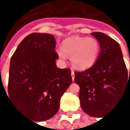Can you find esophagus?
Here are the masks:
<instances>
[{
  "mask_svg": "<svg viewBox=\"0 0 130 130\" xmlns=\"http://www.w3.org/2000/svg\"><path fill=\"white\" fill-rule=\"evenodd\" d=\"M71 74H72V80L74 81V79H75V73H74V71H73V70H72V72H71Z\"/></svg>",
  "mask_w": 130,
  "mask_h": 130,
  "instance_id": "esophagus-1",
  "label": "esophagus"
}]
</instances>
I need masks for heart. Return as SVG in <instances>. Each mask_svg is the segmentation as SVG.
<instances>
[{
    "mask_svg": "<svg viewBox=\"0 0 130 130\" xmlns=\"http://www.w3.org/2000/svg\"><path fill=\"white\" fill-rule=\"evenodd\" d=\"M100 50L99 41L94 38L74 36L64 40L58 50L60 58L69 56L72 64L76 69H85L95 62Z\"/></svg>",
    "mask_w": 130,
    "mask_h": 130,
    "instance_id": "heart-1",
    "label": "heart"
}]
</instances>
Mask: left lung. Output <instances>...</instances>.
<instances>
[{
    "label": "left lung",
    "mask_w": 130,
    "mask_h": 130,
    "mask_svg": "<svg viewBox=\"0 0 130 130\" xmlns=\"http://www.w3.org/2000/svg\"><path fill=\"white\" fill-rule=\"evenodd\" d=\"M92 35L99 42V56L89 69L75 72V82L80 87L82 110L92 117H101L130 88V69L129 73L117 41L104 33L93 32Z\"/></svg>",
    "instance_id": "8db88e82"
}]
</instances>
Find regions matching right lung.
I'll return each mask as SVG.
<instances>
[{
  "label": "right lung",
  "instance_id": "right-lung-1",
  "mask_svg": "<svg viewBox=\"0 0 130 130\" xmlns=\"http://www.w3.org/2000/svg\"><path fill=\"white\" fill-rule=\"evenodd\" d=\"M56 41L50 34L25 37L13 54L9 69L8 95L27 117L44 121L58 111L60 99L72 82L69 69H58Z\"/></svg>",
  "mask_w": 130,
  "mask_h": 130
}]
</instances>
